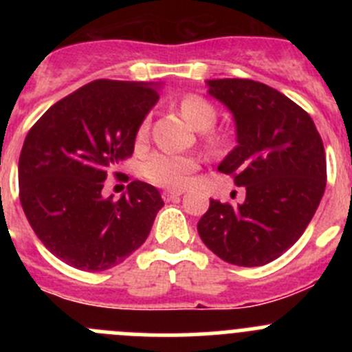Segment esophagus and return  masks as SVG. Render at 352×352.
<instances>
[{
  "label": "esophagus",
  "mask_w": 352,
  "mask_h": 352,
  "mask_svg": "<svg viewBox=\"0 0 352 352\" xmlns=\"http://www.w3.org/2000/svg\"><path fill=\"white\" fill-rule=\"evenodd\" d=\"M182 194H184L182 190H163L162 197H163V201L170 202V201H175V199H179Z\"/></svg>",
  "instance_id": "34e87169"
}]
</instances>
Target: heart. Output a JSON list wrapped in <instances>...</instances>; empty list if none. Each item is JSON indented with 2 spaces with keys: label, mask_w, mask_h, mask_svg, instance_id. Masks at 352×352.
<instances>
[{
  "label": "heart",
  "mask_w": 352,
  "mask_h": 352,
  "mask_svg": "<svg viewBox=\"0 0 352 352\" xmlns=\"http://www.w3.org/2000/svg\"><path fill=\"white\" fill-rule=\"evenodd\" d=\"M180 113L184 119L197 131H206L214 126L218 112L206 98L197 95H189L180 102ZM150 131V120L144 119L138 129V140H144ZM214 143V138H211ZM199 168L196 156L170 153V151H156L144 162L143 173L155 186L166 189H182L190 182L192 173Z\"/></svg>",
  "instance_id": "1"
}]
</instances>
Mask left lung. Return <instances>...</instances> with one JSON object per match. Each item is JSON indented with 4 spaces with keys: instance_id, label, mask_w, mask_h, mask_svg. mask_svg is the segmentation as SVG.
Masks as SVG:
<instances>
[{
    "instance_id": "left-lung-1",
    "label": "left lung",
    "mask_w": 352,
    "mask_h": 352,
    "mask_svg": "<svg viewBox=\"0 0 352 352\" xmlns=\"http://www.w3.org/2000/svg\"><path fill=\"white\" fill-rule=\"evenodd\" d=\"M208 94L235 120L236 146L218 170L245 189L242 204L211 199L197 232L219 258L257 267L283 255L314 218L327 165L311 117L281 91L254 80H208Z\"/></svg>"
}]
</instances>
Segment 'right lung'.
Masks as SVG:
<instances>
[{
  "mask_svg": "<svg viewBox=\"0 0 352 352\" xmlns=\"http://www.w3.org/2000/svg\"><path fill=\"white\" fill-rule=\"evenodd\" d=\"M158 90L146 81L95 80L56 102L28 131L20 202L38 240L67 265L105 271L150 235L165 204L156 187L133 180L119 201L102 189L110 170L133 155Z\"/></svg>",
  "mask_w": 352,
  "mask_h": 352,
  "instance_id": "1",
  "label": "right lung"
}]
</instances>
